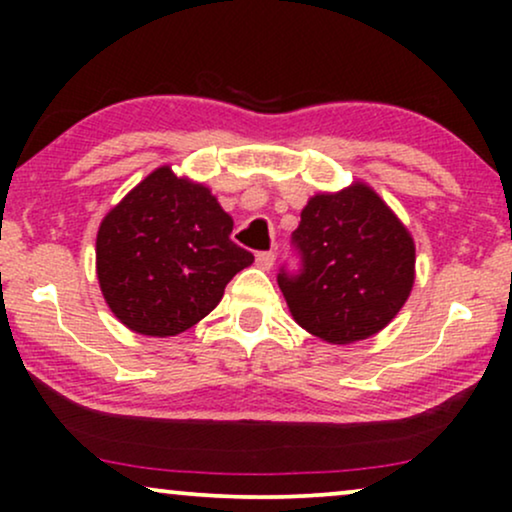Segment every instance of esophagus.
<instances>
[{"instance_id":"34e87169","label":"esophagus","mask_w":512,"mask_h":512,"mask_svg":"<svg viewBox=\"0 0 512 512\" xmlns=\"http://www.w3.org/2000/svg\"><path fill=\"white\" fill-rule=\"evenodd\" d=\"M256 265L261 270H270L275 265V254L272 251H261V254H256Z\"/></svg>"}]
</instances>
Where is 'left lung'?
I'll return each instance as SVG.
<instances>
[{
	"label": "left lung",
	"instance_id": "8db88e82",
	"mask_svg": "<svg viewBox=\"0 0 512 512\" xmlns=\"http://www.w3.org/2000/svg\"><path fill=\"white\" fill-rule=\"evenodd\" d=\"M293 244L303 270L279 272V289L296 324L331 345L380 333L415 284L410 230L363 181L312 195L293 230Z\"/></svg>",
	"mask_w": 512,
	"mask_h": 512
}]
</instances>
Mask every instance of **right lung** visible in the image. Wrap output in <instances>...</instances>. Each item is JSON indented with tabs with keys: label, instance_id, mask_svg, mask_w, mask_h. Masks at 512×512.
I'll use <instances>...</instances> for the list:
<instances>
[{
	"label": "right lung",
	"instance_id": "add662e5",
	"mask_svg": "<svg viewBox=\"0 0 512 512\" xmlns=\"http://www.w3.org/2000/svg\"><path fill=\"white\" fill-rule=\"evenodd\" d=\"M233 216L205 184L160 165L100 223L97 282L130 331L170 338L219 305L226 284L254 263L230 240Z\"/></svg>",
	"mask_w": 512,
	"mask_h": 512
}]
</instances>
